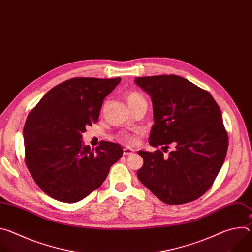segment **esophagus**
I'll list each match as a JSON object with an SVG mask.
<instances>
[{"label": "esophagus", "instance_id": "obj_1", "mask_svg": "<svg viewBox=\"0 0 252 252\" xmlns=\"http://www.w3.org/2000/svg\"><path fill=\"white\" fill-rule=\"evenodd\" d=\"M133 152H134V151H133L132 149L128 148V147H126V148L124 149V155H125V156H129V155L133 154Z\"/></svg>", "mask_w": 252, "mask_h": 252}]
</instances>
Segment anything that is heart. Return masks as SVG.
Returning a JSON list of instances; mask_svg holds the SVG:
<instances>
[{
    "label": "heart",
    "mask_w": 252,
    "mask_h": 252,
    "mask_svg": "<svg viewBox=\"0 0 252 252\" xmlns=\"http://www.w3.org/2000/svg\"><path fill=\"white\" fill-rule=\"evenodd\" d=\"M126 100H127V103H128L129 106H132V105H134V104H136V103H139V102H141V101H146L145 97H143V96H142L139 93H137V92H130V93H128L127 95H126ZM121 138H122L123 140H125L126 142L129 143V145H133V143L136 142L135 136L132 135V134H129V133H124V134H122Z\"/></svg>",
    "instance_id": "1"
}]
</instances>
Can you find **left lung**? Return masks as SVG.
Returning a JSON list of instances; mask_svg holds the SVG:
<instances>
[{"instance_id":"1","label":"left lung","mask_w":252,"mask_h":252,"mask_svg":"<svg viewBox=\"0 0 252 252\" xmlns=\"http://www.w3.org/2000/svg\"><path fill=\"white\" fill-rule=\"evenodd\" d=\"M153 101L150 145L174 150L139 151L140 183L167 204H184L204 194L226 157L228 136L219 104L212 95L182 77L162 75L134 79ZM164 152V151H163Z\"/></svg>"}]
</instances>
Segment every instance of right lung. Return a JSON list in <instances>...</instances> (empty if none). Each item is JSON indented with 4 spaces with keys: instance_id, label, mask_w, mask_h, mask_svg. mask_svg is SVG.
Returning <instances> with one entry per match:
<instances>
[{
    "instance_id": "add662e5",
    "label": "right lung",
    "mask_w": 252,
    "mask_h": 252,
    "mask_svg": "<svg viewBox=\"0 0 252 252\" xmlns=\"http://www.w3.org/2000/svg\"><path fill=\"white\" fill-rule=\"evenodd\" d=\"M121 80H67L49 91L29 114L23 131L26 165L49 196L67 203L82 200L101 186L123 157L116 142L101 141L94 151L82 140Z\"/></svg>"
}]
</instances>
